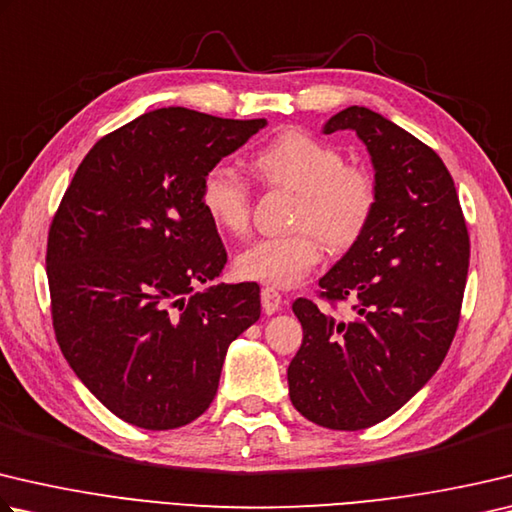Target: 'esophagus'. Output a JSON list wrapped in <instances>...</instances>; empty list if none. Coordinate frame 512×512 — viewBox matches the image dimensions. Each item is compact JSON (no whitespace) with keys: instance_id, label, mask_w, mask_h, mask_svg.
I'll list each match as a JSON object with an SVG mask.
<instances>
[{"instance_id":"34e87169","label":"esophagus","mask_w":512,"mask_h":512,"mask_svg":"<svg viewBox=\"0 0 512 512\" xmlns=\"http://www.w3.org/2000/svg\"><path fill=\"white\" fill-rule=\"evenodd\" d=\"M262 309L268 315H273L275 311L282 309V295L280 291H275L273 286L262 288Z\"/></svg>"}]
</instances>
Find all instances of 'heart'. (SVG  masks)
Returning a JSON list of instances; mask_svg holds the SVG:
<instances>
[{"label":"heart","mask_w":512,"mask_h":512,"mask_svg":"<svg viewBox=\"0 0 512 512\" xmlns=\"http://www.w3.org/2000/svg\"><path fill=\"white\" fill-rule=\"evenodd\" d=\"M266 183L300 192L291 235L259 237L237 255V271L271 286H295L322 259L320 239L331 250L356 244L374 217L378 190L365 167L345 165V156L322 138L286 129L266 143L253 161ZM199 201L219 230L239 235L250 221V188L230 165L203 174Z\"/></svg>","instance_id":"obj_1"}]
</instances>
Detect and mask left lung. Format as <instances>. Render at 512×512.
I'll list each match as a JSON object with an SVG mask.
<instances>
[{"label": "left lung", "mask_w": 512, "mask_h": 512, "mask_svg": "<svg viewBox=\"0 0 512 512\" xmlns=\"http://www.w3.org/2000/svg\"><path fill=\"white\" fill-rule=\"evenodd\" d=\"M345 129L367 147L378 201L320 286L329 300H349L353 318L295 300L302 347L286 376L304 418L353 432L401 410L441 367L459 324L470 241L457 188L434 150L367 107L338 111L322 134Z\"/></svg>", "instance_id": "obj_1"}]
</instances>
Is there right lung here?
<instances>
[{"instance_id": "add662e5", "label": "right lung", "mask_w": 512, "mask_h": 512, "mask_svg": "<svg viewBox=\"0 0 512 512\" xmlns=\"http://www.w3.org/2000/svg\"><path fill=\"white\" fill-rule=\"evenodd\" d=\"M268 123L147 111L91 147L49 230L53 329L69 367L118 418L174 430L208 410L230 342L259 320V286L226 266L201 179Z\"/></svg>"}]
</instances>
